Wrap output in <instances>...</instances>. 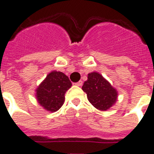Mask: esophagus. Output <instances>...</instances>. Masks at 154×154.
Here are the masks:
<instances>
[{"label":"esophagus","mask_w":154,"mask_h":154,"mask_svg":"<svg viewBox=\"0 0 154 154\" xmlns=\"http://www.w3.org/2000/svg\"><path fill=\"white\" fill-rule=\"evenodd\" d=\"M82 84H83L82 81H79V82H77V83H75V85H77V86H82Z\"/></svg>","instance_id":"34e87169"}]
</instances>
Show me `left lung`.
Returning a JSON list of instances; mask_svg holds the SVG:
<instances>
[{
  "instance_id": "obj_1",
  "label": "left lung",
  "mask_w": 154,
  "mask_h": 154,
  "mask_svg": "<svg viewBox=\"0 0 154 154\" xmlns=\"http://www.w3.org/2000/svg\"><path fill=\"white\" fill-rule=\"evenodd\" d=\"M82 90L86 93L88 100L94 107L101 111L109 109L117 99V92L100 73L96 72L88 74Z\"/></svg>"
}]
</instances>
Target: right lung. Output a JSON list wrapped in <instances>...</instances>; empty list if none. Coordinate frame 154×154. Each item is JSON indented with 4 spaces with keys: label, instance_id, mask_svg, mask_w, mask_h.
Wrapping results in <instances>:
<instances>
[{
    "label": "right lung",
    "instance_id": "right-lung-1",
    "mask_svg": "<svg viewBox=\"0 0 154 154\" xmlns=\"http://www.w3.org/2000/svg\"><path fill=\"white\" fill-rule=\"evenodd\" d=\"M72 86L69 77L61 72L53 71L36 89L40 105L49 112H56L65 101V94Z\"/></svg>",
    "mask_w": 154,
    "mask_h": 154
}]
</instances>
